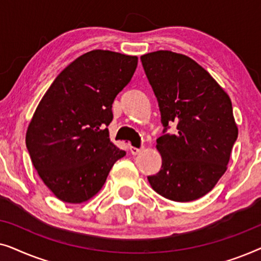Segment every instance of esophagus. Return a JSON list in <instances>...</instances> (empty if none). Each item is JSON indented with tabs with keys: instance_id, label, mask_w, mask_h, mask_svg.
I'll list each match as a JSON object with an SVG mask.
<instances>
[{
	"instance_id": "obj_1",
	"label": "esophagus",
	"mask_w": 261,
	"mask_h": 261,
	"mask_svg": "<svg viewBox=\"0 0 261 261\" xmlns=\"http://www.w3.org/2000/svg\"><path fill=\"white\" fill-rule=\"evenodd\" d=\"M129 151H130V153H132V154H133V155H137V154H139V153H140V152L142 151V147H141V148H138V147H133V146H130Z\"/></svg>"
}]
</instances>
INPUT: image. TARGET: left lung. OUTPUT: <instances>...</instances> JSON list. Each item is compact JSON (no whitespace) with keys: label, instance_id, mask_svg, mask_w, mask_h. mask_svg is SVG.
I'll use <instances>...</instances> for the list:
<instances>
[{"label":"left lung","instance_id":"left-lung-1","mask_svg":"<svg viewBox=\"0 0 261 261\" xmlns=\"http://www.w3.org/2000/svg\"><path fill=\"white\" fill-rule=\"evenodd\" d=\"M141 63L162 114L165 133L156 139L162 169L148 181L174 202H191L213 190L226 172L238 126L227 92L208 71L189 57L171 51L141 56Z\"/></svg>","mask_w":261,"mask_h":261}]
</instances>
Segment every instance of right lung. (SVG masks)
<instances>
[{"instance_id": "obj_1", "label": "right lung", "mask_w": 261, "mask_h": 261, "mask_svg": "<svg viewBox=\"0 0 261 261\" xmlns=\"http://www.w3.org/2000/svg\"><path fill=\"white\" fill-rule=\"evenodd\" d=\"M138 57L94 49L60 72L39 102L26 133L32 163L46 187L66 203H83L126 155L109 139L112 107L129 83Z\"/></svg>"}]
</instances>
